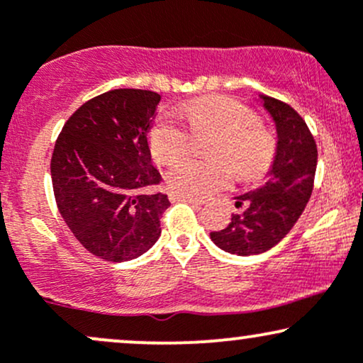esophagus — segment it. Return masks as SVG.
<instances>
[{
  "label": "esophagus",
  "instance_id": "obj_1",
  "mask_svg": "<svg viewBox=\"0 0 363 363\" xmlns=\"http://www.w3.org/2000/svg\"><path fill=\"white\" fill-rule=\"evenodd\" d=\"M169 198H170V201H186V203H191V205H203L201 199L191 198V196H182L177 193H170Z\"/></svg>",
  "mask_w": 363,
  "mask_h": 363
}]
</instances>
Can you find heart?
Instances as JSON below:
<instances>
[{"label": "heart", "instance_id": "1", "mask_svg": "<svg viewBox=\"0 0 363 363\" xmlns=\"http://www.w3.org/2000/svg\"><path fill=\"white\" fill-rule=\"evenodd\" d=\"M184 116L194 135H216L210 157L216 160L179 162L165 181L172 193L203 198L227 189L235 172L244 181L264 176L277 155L274 138L259 126V118L249 107L230 97H205L189 102ZM150 152L158 164H174L189 150L187 129L170 114L160 116L148 135Z\"/></svg>", "mask_w": 363, "mask_h": 363}]
</instances>
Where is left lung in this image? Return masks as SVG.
<instances>
[{
	"mask_svg": "<svg viewBox=\"0 0 363 363\" xmlns=\"http://www.w3.org/2000/svg\"><path fill=\"white\" fill-rule=\"evenodd\" d=\"M277 124L278 143L272 170L259 189L237 196L235 208L222 230L210 232L223 251L251 256L269 251L291 230L314 187L318 147L306 121L289 104L259 95Z\"/></svg>",
	"mask_w": 363,
	"mask_h": 363,
	"instance_id": "left-lung-1",
	"label": "left lung"
}]
</instances>
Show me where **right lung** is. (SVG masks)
Segmentation results:
<instances>
[{
	"label": "right lung",
	"mask_w": 363,
	"mask_h": 363,
	"mask_svg": "<svg viewBox=\"0 0 363 363\" xmlns=\"http://www.w3.org/2000/svg\"><path fill=\"white\" fill-rule=\"evenodd\" d=\"M160 95L116 89L78 107L51 158L57 210L86 251L121 262L147 252L160 237L167 194L152 193L160 172L147 135Z\"/></svg>",
	"instance_id": "right-lung-1"
}]
</instances>
